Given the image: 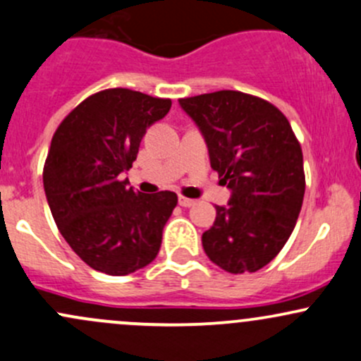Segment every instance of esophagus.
<instances>
[{"instance_id":"obj_1","label":"esophagus","mask_w":361,"mask_h":361,"mask_svg":"<svg viewBox=\"0 0 361 361\" xmlns=\"http://www.w3.org/2000/svg\"><path fill=\"white\" fill-rule=\"evenodd\" d=\"M178 204H180L181 207H192V206H195V200L187 199V197L180 195V199H178Z\"/></svg>"}]
</instances>
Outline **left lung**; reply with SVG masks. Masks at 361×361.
I'll list each match as a JSON object with an SVG mask.
<instances>
[{
	"instance_id": "1",
	"label": "left lung",
	"mask_w": 361,
	"mask_h": 361,
	"mask_svg": "<svg viewBox=\"0 0 361 361\" xmlns=\"http://www.w3.org/2000/svg\"><path fill=\"white\" fill-rule=\"evenodd\" d=\"M199 126L211 168L231 190L202 233L207 257L228 273L267 267L289 240L305 197L302 150L275 105L242 91L180 98Z\"/></svg>"
}]
</instances>
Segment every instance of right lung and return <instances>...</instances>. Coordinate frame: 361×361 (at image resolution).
I'll return each instance as SVG.
<instances>
[{"label":"right lung","mask_w":361,"mask_h":361,"mask_svg":"<svg viewBox=\"0 0 361 361\" xmlns=\"http://www.w3.org/2000/svg\"><path fill=\"white\" fill-rule=\"evenodd\" d=\"M169 109V98L104 90L82 100L53 135L43 169L48 206L67 244L93 270L130 275L161 249L176 193L135 192L123 176L147 128Z\"/></svg>","instance_id":"right-lung-1"}]
</instances>
